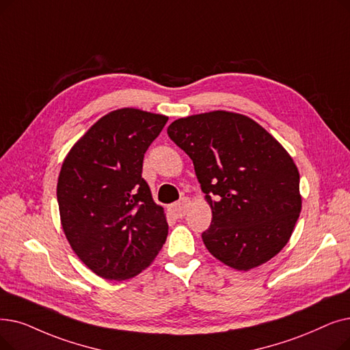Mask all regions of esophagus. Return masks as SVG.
Here are the masks:
<instances>
[{"label": "esophagus", "instance_id": "1", "mask_svg": "<svg viewBox=\"0 0 350 350\" xmlns=\"http://www.w3.org/2000/svg\"><path fill=\"white\" fill-rule=\"evenodd\" d=\"M189 207H190V200L187 199V197H183V199H181L180 202L173 203L169 207V211H170V215L174 216L176 219H181V217L186 216Z\"/></svg>", "mask_w": 350, "mask_h": 350}]
</instances>
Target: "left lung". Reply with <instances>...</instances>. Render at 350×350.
Returning a JSON list of instances; mask_svg holds the SVG:
<instances>
[{
    "label": "left lung",
    "mask_w": 350,
    "mask_h": 350,
    "mask_svg": "<svg viewBox=\"0 0 350 350\" xmlns=\"http://www.w3.org/2000/svg\"><path fill=\"white\" fill-rule=\"evenodd\" d=\"M167 134L193 160L211 208L207 250L243 271L275 257L301 210L299 170L284 147L250 117L224 110L178 118Z\"/></svg>",
    "instance_id": "obj_1"
}]
</instances>
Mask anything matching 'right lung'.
<instances>
[{"instance_id":"add662e5","label":"right lung","mask_w":350,"mask_h":350,"mask_svg":"<svg viewBox=\"0 0 350 350\" xmlns=\"http://www.w3.org/2000/svg\"><path fill=\"white\" fill-rule=\"evenodd\" d=\"M169 117L124 107L103 116L66 156L57 181L64 234L97 276L126 280L156 259L169 232L142 177L148 146Z\"/></svg>"}]
</instances>
